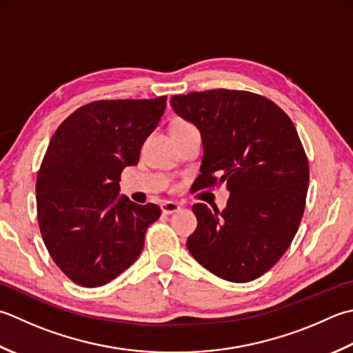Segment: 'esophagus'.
<instances>
[{
	"label": "esophagus",
	"mask_w": 353,
	"mask_h": 353,
	"mask_svg": "<svg viewBox=\"0 0 353 353\" xmlns=\"http://www.w3.org/2000/svg\"><path fill=\"white\" fill-rule=\"evenodd\" d=\"M161 210L163 214H172V212H177L181 210V205L177 202H171V200H167V202H163L161 205Z\"/></svg>",
	"instance_id": "1"
}]
</instances>
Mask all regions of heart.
<instances>
[{
    "instance_id": "obj_1",
    "label": "heart",
    "mask_w": 353,
    "mask_h": 353,
    "mask_svg": "<svg viewBox=\"0 0 353 353\" xmlns=\"http://www.w3.org/2000/svg\"><path fill=\"white\" fill-rule=\"evenodd\" d=\"M183 127H190V123L188 122H183V121H179V122H176L174 125H172V130H176V128H183Z\"/></svg>"
}]
</instances>
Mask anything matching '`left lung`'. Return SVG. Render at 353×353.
<instances>
[{
    "label": "left lung",
    "instance_id": "8db88e82",
    "mask_svg": "<svg viewBox=\"0 0 353 353\" xmlns=\"http://www.w3.org/2000/svg\"><path fill=\"white\" fill-rule=\"evenodd\" d=\"M170 103L202 136L197 188L230 191L223 211L192 206L188 251L220 279L255 280L286 252L305 212L309 162L295 125L272 101L243 90L174 94Z\"/></svg>",
    "mask_w": 353,
    "mask_h": 353
}]
</instances>
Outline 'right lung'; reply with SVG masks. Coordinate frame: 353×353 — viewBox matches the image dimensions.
Returning a JSON list of instances; mask_svg holds the SVG:
<instances>
[{"label": "right lung", "instance_id": "obj_1", "mask_svg": "<svg viewBox=\"0 0 353 353\" xmlns=\"http://www.w3.org/2000/svg\"><path fill=\"white\" fill-rule=\"evenodd\" d=\"M165 105L167 96L94 101L52 136L37 179L38 223L48 254L76 285L98 288L122 274L161 217L154 203L119 197V181L139 162Z\"/></svg>", "mask_w": 353, "mask_h": 353}]
</instances>
